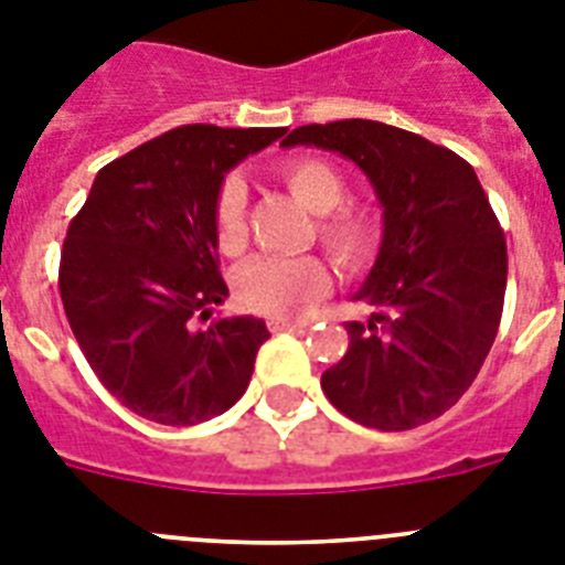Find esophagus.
Listing matches in <instances>:
<instances>
[{
	"mask_svg": "<svg viewBox=\"0 0 565 565\" xmlns=\"http://www.w3.org/2000/svg\"><path fill=\"white\" fill-rule=\"evenodd\" d=\"M307 321L301 319H290V316H269L267 327L273 333H284V330H296V327H305Z\"/></svg>",
	"mask_w": 565,
	"mask_h": 565,
	"instance_id": "1",
	"label": "esophagus"
}]
</instances>
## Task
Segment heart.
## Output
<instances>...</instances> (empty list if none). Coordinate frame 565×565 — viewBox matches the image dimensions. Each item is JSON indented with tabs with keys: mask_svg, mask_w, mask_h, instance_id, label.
I'll return each mask as SVG.
<instances>
[{
	"mask_svg": "<svg viewBox=\"0 0 565 565\" xmlns=\"http://www.w3.org/2000/svg\"><path fill=\"white\" fill-rule=\"evenodd\" d=\"M278 178L307 210L319 215L316 232L335 260L359 267L376 253L382 238L379 215L371 206L344 201L348 180L333 163L298 154L278 163ZM212 215L221 249L226 255L241 253L246 241V183L238 174H226L217 183ZM235 287L241 305L249 310L284 316L305 310L330 290V267L319 255H258L241 267Z\"/></svg>",
	"mask_w": 565,
	"mask_h": 565,
	"instance_id": "obj_1",
	"label": "heart"
}]
</instances>
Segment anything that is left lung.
Masks as SVG:
<instances>
[{
  "mask_svg": "<svg viewBox=\"0 0 565 565\" xmlns=\"http://www.w3.org/2000/svg\"><path fill=\"white\" fill-rule=\"evenodd\" d=\"M284 146L353 160L376 189L385 235L355 292L371 319L321 376L327 399L359 425L411 430L471 387L494 344L505 298V238L471 163L376 120L298 126Z\"/></svg>",
  "mask_w": 565,
  "mask_h": 565,
  "instance_id": "8db88e82",
  "label": "left lung"
}]
</instances>
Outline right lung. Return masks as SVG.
Wrapping results in <instances>:
<instances>
[{"label":"right lung","mask_w":565,"mask_h":565,"mask_svg":"<svg viewBox=\"0 0 565 565\" xmlns=\"http://www.w3.org/2000/svg\"><path fill=\"white\" fill-rule=\"evenodd\" d=\"M287 129L180 126L103 166L68 224L60 296L79 350L114 399L186 428L244 396L267 324L210 319L226 290L212 203L246 154Z\"/></svg>","instance_id":"right-lung-1"}]
</instances>
